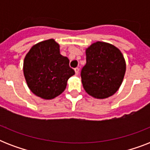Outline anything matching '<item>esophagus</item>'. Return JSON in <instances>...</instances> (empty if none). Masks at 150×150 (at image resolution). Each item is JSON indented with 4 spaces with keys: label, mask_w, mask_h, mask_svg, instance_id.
<instances>
[{
    "label": "esophagus",
    "mask_w": 150,
    "mask_h": 150,
    "mask_svg": "<svg viewBox=\"0 0 150 150\" xmlns=\"http://www.w3.org/2000/svg\"><path fill=\"white\" fill-rule=\"evenodd\" d=\"M75 74H76V75H78V74H79V68H75Z\"/></svg>",
    "instance_id": "34e87169"
}]
</instances>
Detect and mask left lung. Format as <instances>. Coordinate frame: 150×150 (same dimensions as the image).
<instances>
[{"mask_svg": "<svg viewBox=\"0 0 150 150\" xmlns=\"http://www.w3.org/2000/svg\"><path fill=\"white\" fill-rule=\"evenodd\" d=\"M86 53V64L81 71L86 92L97 99L114 95L121 86L126 70L121 52L110 43L96 42Z\"/></svg>", "mask_w": 150, "mask_h": 150, "instance_id": "1", "label": "left lung"}]
</instances>
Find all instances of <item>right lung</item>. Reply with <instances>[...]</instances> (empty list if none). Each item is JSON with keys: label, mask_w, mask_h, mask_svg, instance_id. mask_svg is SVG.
<instances>
[{"label": "right lung", "mask_w": 150, "mask_h": 150, "mask_svg": "<svg viewBox=\"0 0 150 150\" xmlns=\"http://www.w3.org/2000/svg\"><path fill=\"white\" fill-rule=\"evenodd\" d=\"M23 71L29 89L36 96L50 100L62 93L68 79L75 75L59 45L47 40L34 45L25 57Z\"/></svg>", "instance_id": "right-lung-1"}]
</instances>
